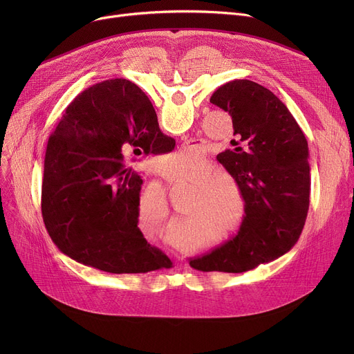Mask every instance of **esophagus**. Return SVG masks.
<instances>
[{
    "instance_id": "34e87169",
    "label": "esophagus",
    "mask_w": 354,
    "mask_h": 354,
    "mask_svg": "<svg viewBox=\"0 0 354 354\" xmlns=\"http://www.w3.org/2000/svg\"><path fill=\"white\" fill-rule=\"evenodd\" d=\"M196 147H199V146H196Z\"/></svg>"
}]
</instances>
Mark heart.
Wrapping results in <instances>:
<instances>
[{
    "label": "heart",
    "mask_w": 354,
    "mask_h": 354,
    "mask_svg": "<svg viewBox=\"0 0 354 354\" xmlns=\"http://www.w3.org/2000/svg\"><path fill=\"white\" fill-rule=\"evenodd\" d=\"M188 152L172 155L169 163H185ZM218 167L208 159H196L185 165L180 171L167 175V180L178 185H192V191L183 212L188 216L180 227L169 232V241L182 248H194V225L205 222L219 228L221 238L236 235L247 216V199L239 183L228 175H216ZM138 216L153 224H165L169 219V207L159 191L146 192L138 205Z\"/></svg>",
    "instance_id": "b5f03b06"
}]
</instances>
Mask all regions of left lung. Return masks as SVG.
<instances>
[{
	"mask_svg": "<svg viewBox=\"0 0 354 354\" xmlns=\"http://www.w3.org/2000/svg\"><path fill=\"white\" fill-rule=\"evenodd\" d=\"M211 103L232 118L234 149L218 160L243 188L247 216L232 239L189 266L245 272L284 255L301 235L310 203L308 145L287 106L255 82L221 86Z\"/></svg>",
	"mask_w": 354,
	"mask_h": 354,
	"instance_id": "left-lung-1",
	"label": "left lung"
}]
</instances>
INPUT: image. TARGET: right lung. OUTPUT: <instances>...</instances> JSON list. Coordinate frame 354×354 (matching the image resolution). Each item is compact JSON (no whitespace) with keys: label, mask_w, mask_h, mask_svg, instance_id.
I'll return each mask as SVG.
<instances>
[{"label":"right lung","mask_w":354,"mask_h":354,"mask_svg":"<svg viewBox=\"0 0 354 354\" xmlns=\"http://www.w3.org/2000/svg\"><path fill=\"white\" fill-rule=\"evenodd\" d=\"M162 140L151 100L126 79L91 86L67 106L47 143L41 188L44 225L63 254L111 274L172 266L138 228L143 180L126 166L138 147L149 153Z\"/></svg>","instance_id":"right-lung-1"}]
</instances>
